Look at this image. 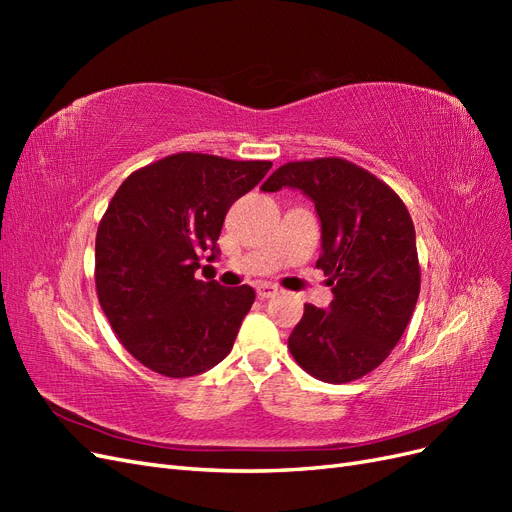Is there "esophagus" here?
I'll use <instances>...</instances> for the list:
<instances>
[{
    "label": "esophagus",
    "mask_w": 512,
    "mask_h": 512,
    "mask_svg": "<svg viewBox=\"0 0 512 512\" xmlns=\"http://www.w3.org/2000/svg\"><path fill=\"white\" fill-rule=\"evenodd\" d=\"M256 292H258L260 299H271V297H275L277 292H280V288L273 286V284H260V286H256Z\"/></svg>",
    "instance_id": "34e87169"
}]
</instances>
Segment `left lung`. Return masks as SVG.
Wrapping results in <instances>:
<instances>
[{"mask_svg": "<svg viewBox=\"0 0 512 512\" xmlns=\"http://www.w3.org/2000/svg\"><path fill=\"white\" fill-rule=\"evenodd\" d=\"M299 188L316 203L329 277V309L305 303L288 337L294 361L331 384L359 380L384 363L404 335L421 292L416 235L404 200L344 158L288 162L260 190Z\"/></svg>", "mask_w": 512, "mask_h": 512, "instance_id": "left-lung-1", "label": "left lung"}]
</instances>
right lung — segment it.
<instances>
[{"label": "right lung", "mask_w": 512, "mask_h": 512, "mask_svg": "<svg viewBox=\"0 0 512 512\" xmlns=\"http://www.w3.org/2000/svg\"><path fill=\"white\" fill-rule=\"evenodd\" d=\"M271 166L183 151L119 185L98 226L94 275L102 312L138 363L190 378L226 359L256 292L194 273L203 254H218L230 205Z\"/></svg>", "instance_id": "1"}]
</instances>
